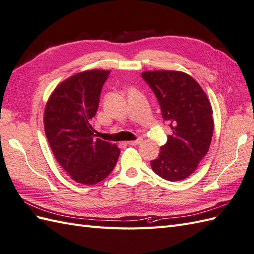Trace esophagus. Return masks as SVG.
<instances>
[{
  "label": "esophagus",
  "instance_id": "obj_1",
  "mask_svg": "<svg viewBox=\"0 0 254 254\" xmlns=\"http://www.w3.org/2000/svg\"><path fill=\"white\" fill-rule=\"evenodd\" d=\"M142 140L139 138V139H136V140H131V141H127V145L129 146H135V145H138L140 144Z\"/></svg>",
  "mask_w": 254,
  "mask_h": 254
}]
</instances>
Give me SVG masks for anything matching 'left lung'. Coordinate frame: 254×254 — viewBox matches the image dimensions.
I'll return each instance as SVG.
<instances>
[{
	"label": "left lung",
	"mask_w": 254,
	"mask_h": 254,
	"mask_svg": "<svg viewBox=\"0 0 254 254\" xmlns=\"http://www.w3.org/2000/svg\"><path fill=\"white\" fill-rule=\"evenodd\" d=\"M141 77L150 86L163 119L173 134L150 162L152 171L168 181L184 180L196 170L213 133L211 104L198 82L184 71L147 70Z\"/></svg>",
	"instance_id": "left-lung-1"
}]
</instances>
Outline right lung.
<instances>
[{
	"label": "right lung",
	"mask_w": 254,
	"mask_h": 254,
	"mask_svg": "<svg viewBox=\"0 0 254 254\" xmlns=\"http://www.w3.org/2000/svg\"><path fill=\"white\" fill-rule=\"evenodd\" d=\"M110 71L90 69L68 77L49 96L44 127L58 163L78 184L105 179L118 161L116 144L94 137L92 120L104 82Z\"/></svg>",
	"instance_id": "obj_1"
}]
</instances>
